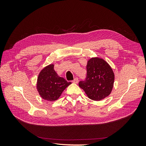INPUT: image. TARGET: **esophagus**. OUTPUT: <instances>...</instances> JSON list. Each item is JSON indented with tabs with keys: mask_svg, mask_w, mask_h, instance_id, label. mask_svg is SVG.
<instances>
[{
	"mask_svg": "<svg viewBox=\"0 0 146 146\" xmlns=\"http://www.w3.org/2000/svg\"><path fill=\"white\" fill-rule=\"evenodd\" d=\"M72 82L75 83H77L78 82V78L77 77H76L74 79V80L72 81Z\"/></svg>",
	"mask_w": 146,
	"mask_h": 146,
	"instance_id": "obj_1",
	"label": "esophagus"
}]
</instances>
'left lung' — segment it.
<instances>
[{"label":"left lung","instance_id":"obj_1","mask_svg":"<svg viewBox=\"0 0 146 146\" xmlns=\"http://www.w3.org/2000/svg\"><path fill=\"white\" fill-rule=\"evenodd\" d=\"M87 74L85 80L78 85L90 99L99 101L111 93L114 75L109 64L104 60L92 58L88 61Z\"/></svg>","mask_w":146,"mask_h":146}]
</instances>
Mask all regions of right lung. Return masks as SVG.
I'll return each instance as SVG.
<instances>
[{
  "mask_svg": "<svg viewBox=\"0 0 146 146\" xmlns=\"http://www.w3.org/2000/svg\"><path fill=\"white\" fill-rule=\"evenodd\" d=\"M54 68V64L47 66L41 70L38 78L39 93L41 98L48 101L58 99L65 88L71 83L57 76Z\"/></svg>",
  "mask_w": 146,
  "mask_h": 146,
  "instance_id": "1",
  "label": "right lung"
}]
</instances>
